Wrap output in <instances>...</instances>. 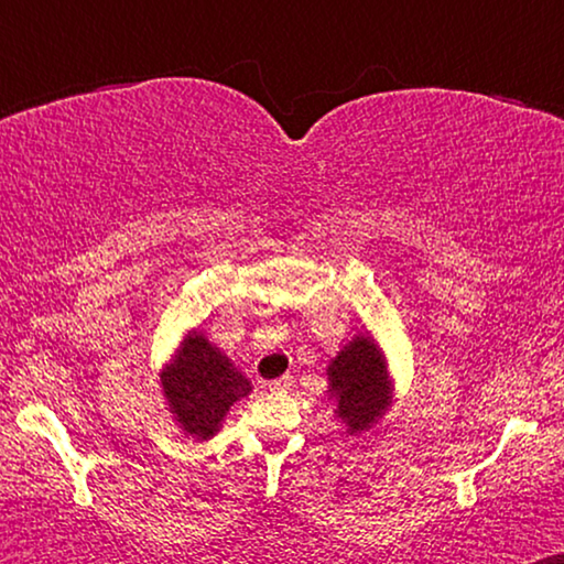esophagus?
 <instances>
[{
  "mask_svg": "<svg viewBox=\"0 0 564 564\" xmlns=\"http://www.w3.org/2000/svg\"><path fill=\"white\" fill-rule=\"evenodd\" d=\"M288 388H290V377H280V380L269 382V390H274V393H284Z\"/></svg>",
  "mask_w": 564,
  "mask_h": 564,
  "instance_id": "esophagus-1",
  "label": "esophagus"
}]
</instances>
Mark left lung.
<instances>
[{
  "mask_svg": "<svg viewBox=\"0 0 564 564\" xmlns=\"http://www.w3.org/2000/svg\"><path fill=\"white\" fill-rule=\"evenodd\" d=\"M333 414L346 435H367L386 420L395 401V380L388 356L369 329H359L327 364V390Z\"/></svg>",
  "mask_w": 564,
  "mask_h": 564,
  "instance_id": "1",
  "label": "left lung"
}]
</instances>
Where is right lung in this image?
<instances>
[{
	"label": "right lung",
	"mask_w": 564,
	"mask_h": 564,
	"mask_svg": "<svg viewBox=\"0 0 564 564\" xmlns=\"http://www.w3.org/2000/svg\"><path fill=\"white\" fill-rule=\"evenodd\" d=\"M158 377L178 433L197 443L218 435L229 409L253 393L248 377L197 327L184 333Z\"/></svg>",
	"instance_id": "1"
}]
</instances>
